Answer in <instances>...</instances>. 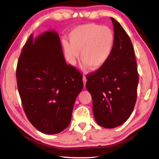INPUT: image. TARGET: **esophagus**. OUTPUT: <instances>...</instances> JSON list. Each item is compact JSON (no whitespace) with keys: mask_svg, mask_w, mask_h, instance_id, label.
Instances as JSON below:
<instances>
[{"mask_svg":"<svg viewBox=\"0 0 159 159\" xmlns=\"http://www.w3.org/2000/svg\"><path fill=\"white\" fill-rule=\"evenodd\" d=\"M83 83H84V85H85L86 81H87V79H86L85 76H83Z\"/></svg>","mask_w":159,"mask_h":159,"instance_id":"obj_1","label":"esophagus"}]
</instances>
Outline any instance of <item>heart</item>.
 Wrapping results in <instances>:
<instances>
[{"mask_svg": "<svg viewBox=\"0 0 159 159\" xmlns=\"http://www.w3.org/2000/svg\"><path fill=\"white\" fill-rule=\"evenodd\" d=\"M69 43H64V50L70 62L74 64L79 55L90 69H98L111 57L114 47L115 35L111 28L96 24L77 26L69 34Z\"/></svg>", "mask_w": 159, "mask_h": 159, "instance_id": "obj_1", "label": "heart"}]
</instances>
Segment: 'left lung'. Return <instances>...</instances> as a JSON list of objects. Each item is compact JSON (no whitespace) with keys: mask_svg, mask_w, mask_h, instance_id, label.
<instances>
[{"mask_svg":"<svg viewBox=\"0 0 159 159\" xmlns=\"http://www.w3.org/2000/svg\"><path fill=\"white\" fill-rule=\"evenodd\" d=\"M114 47L108 61L86 75V88L93 99V114L102 127L113 128L124 123L137 100L139 76L134 48L123 26L111 17Z\"/></svg>","mask_w":159,"mask_h":159,"instance_id":"obj_1","label":"left lung"}]
</instances>
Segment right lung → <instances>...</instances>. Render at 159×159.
<instances>
[{
    "mask_svg": "<svg viewBox=\"0 0 159 159\" xmlns=\"http://www.w3.org/2000/svg\"><path fill=\"white\" fill-rule=\"evenodd\" d=\"M16 77L24 111L38 130L52 134L68 127L83 88V75L66 64L57 33L29 36L19 57Z\"/></svg>",
    "mask_w": 159,
    "mask_h": 159,
    "instance_id": "add662e5",
    "label": "right lung"
}]
</instances>
